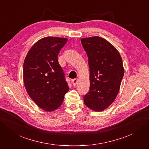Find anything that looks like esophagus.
<instances>
[{
    "mask_svg": "<svg viewBox=\"0 0 149 149\" xmlns=\"http://www.w3.org/2000/svg\"><path fill=\"white\" fill-rule=\"evenodd\" d=\"M77 82H78V79H76V78H74L72 80V83H73V86H76Z\"/></svg>",
    "mask_w": 149,
    "mask_h": 149,
    "instance_id": "obj_1",
    "label": "esophagus"
}]
</instances>
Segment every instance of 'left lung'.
Returning a JSON list of instances; mask_svg holds the SVG:
<instances>
[{
	"label": "left lung",
	"mask_w": 149,
	"mask_h": 149,
	"mask_svg": "<svg viewBox=\"0 0 149 149\" xmlns=\"http://www.w3.org/2000/svg\"><path fill=\"white\" fill-rule=\"evenodd\" d=\"M86 52L89 67L90 87L84 96V104L95 111L106 109L119 91L124 69L119 52L100 37L81 40Z\"/></svg>",
	"instance_id": "1"
}]
</instances>
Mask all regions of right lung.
I'll return each instance as SVG.
<instances>
[{"instance_id":"1","label":"right lung","mask_w":149,"mask_h":149,"mask_svg":"<svg viewBox=\"0 0 149 149\" xmlns=\"http://www.w3.org/2000/svg\"><path fill=\"white\" fill-rule=\"evenodd\" d=\"M67 41L65 38H43L31 47L25 58L23 73L26 92L45 111L58 109L69 91L58 61V54Z\"/></svg>"}]
</instances>
